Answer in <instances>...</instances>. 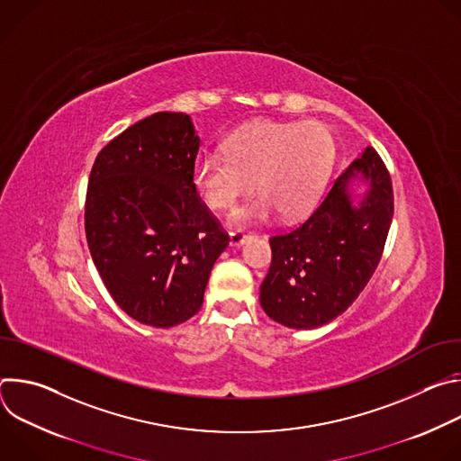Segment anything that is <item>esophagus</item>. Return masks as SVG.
<instances>
[{
    "label": "esophagus",
    "instance_id": "34e87169",
    "mask_svg": "<svg viewBox=\"0 0 461 461\" xmlns=\"http://www.w3.org/2000/svg\"><path fill=\"white\" fill-rule=\"evenodd\" d=\"M248 239V235L244 233V231H240V230H235V231H231L230 233V246H240L244 240Z\"/></svg>",
    "mask_w": 461,
    "mask_h": 461
}]
</instances>
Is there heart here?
I'll return each mask as SVG.
<instances>
[{"label": "heart", "instance_id": "b5f03b06", "mask_svg": "<svg viewBox=\"0 0 461 461\" xmlns=\"http://www.w3.org/2000/svg\"><path fill=\"white\" fill-rule=\"evenodd\" d=\"M228 153L203 151L193 164V185L213 210L231 208L253 187L258 193L230 215L231 226L268 221L277 212L297 219L317 203L330 175L336 144L324 125L260 120L226 140Z\"/></svg>", "mask_w": 461, "mask_h": 461}]
</instances>
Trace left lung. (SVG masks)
<instances>
[{
  "instance_id": "obj_1",
  "label": "left lung",
  "mask_w": 461,
  "mask_h": 461,
  "mask_svg": "<svg viewBox=\"0 0 461 461\" xmlns=\"http://www.w3.org/2000/svg\"><path fill=\"white\" fill-rule=\"evenodd\" d=\"M357 172L369 187L354 203L349 180ZM392 215L390 175L368 146L301 226L270 239L272 265L260 285L262 310L295 330L341 315L374 276Z\"/></svg>"
}]
</instances>
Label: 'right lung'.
Masks as SVG:
<instances>
[{"instance_id": "right-lung-1", "label": "right lung", "mask_w": 461, "mask_h": 461, "mask_svg": "<svg viewBox=\"0 0 461 461\" xmlns=\"http://www.w3.org/2000/svg\"><path fill=\"white\" fill-rule=\"evenodd\" d=\"M201 139L184 113H155L96 157L86 235L114 303L135 321L169 328L201 310L228 233L193 185Z\"/></svg>"}]
</instances>
